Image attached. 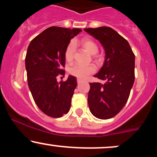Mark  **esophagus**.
Returning a JSON list of instances; mask_svg holds the SVG:
<instances>
[{
    "label": "esophagus",
    "mask_w": 157,
    "mask_h": 157,
    "mask_svg": "<svg viewBox=\"0 0 157 157\" xmlns=\"http://www.w3.org/2000/svg\"><path fill=\"white\" fill-rule=\"evenodd\" d=\"M77 83L78 84H80V83H81V82H82V80H81V79H77Z\"/></svg>",
    "instance_id": "34e87169"
}]
</instances>
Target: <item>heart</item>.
<instances>
[{
    "mask_svg": "<svg viewBox=\"0 0 157 157\" xmlns=\"http://www.w3.org/2000/svg\"><path fill=\"white\" fill-rule=\"evenodd\" d=\"M81 45L91 55H95L98 52V46L93 40L89 38H84L81 40ZM75 47H76V42H71L66 47L65 51V57L66 60H72L75 54ZM95 71V67L93 65L89 66H83L79 63L74 64L69 68V73L73 76L78 77V78L84 79L89 75Z\"/></svg>",
    "mask_w": 157,
    "mask_h": 157,
    "instance_id": "1",
    "label": "heart"
}]
</instances>
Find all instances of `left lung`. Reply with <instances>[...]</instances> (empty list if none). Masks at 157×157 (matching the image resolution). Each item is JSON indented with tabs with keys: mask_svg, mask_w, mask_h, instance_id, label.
<instances>
[{
	"mask_svg": "<svg viewBox=\"0 0 157 157\" xmlns=\"http://www.w3.org/2000/svg\"><path fill=\"white\" fill-rule=\"evenodd\" d=\"M97 40L105 51V60L94 75L104 83H90L88 102L95 117L107 120L116 116L128 101L134 82L135 55L126 40L107 26L84 29Z\"/></svg>",
	"mask_w": 157,
	"mask_h": 157,
	"instance_id": "left-lung-1",
	"label": "left lung"
}]
</instances>
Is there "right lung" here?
<instances>
[{"label":"right lung","mask_w":157,"mask_h":157,"mask_svg":"<svg viewBox=\"0 0 157 157\" xmlns=\"http://www.w3.org/2000/svg\"><path fill=\"white\" fill-rule=\"evenodd\" d=\"M81 31L52 26L29 45L25 59L29 88L39 109L51 117H61L71 108L77 78L69 75L65 82H58L57 77L65 75V51Z\"/></svg>","instance_id":"1"}]
</instances>
